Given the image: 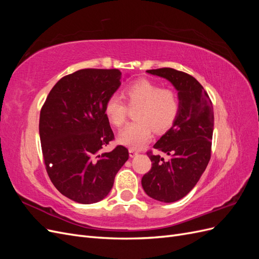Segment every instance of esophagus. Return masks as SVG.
<instances>
[{
    "label": "esophagus",
    "instance_id": "34e87169",
    "mask_svg": "<svg viewBox=\"0 0 259 259\" xmlns=\"http://www.w3.org/2000/svg\"><path fill=\"white\" fill-rule=\"evenodd\" d=\"M128 152H130V156H131V158H134V156H136V155L139 153V151L135 150V149H130Z\"/></svg>",
    "mask_w": 259,
    "mask_h": 259
}]
</instances>
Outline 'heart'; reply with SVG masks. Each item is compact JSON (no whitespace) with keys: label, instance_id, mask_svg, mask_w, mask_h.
I'll return each instance as SVG.
<instances>
[{"label":"heart","instance_id":"heart-1","mask_svg":"<svg viewBox=\"0 0 259 259\" xmlns=\"http://www.w3.org/2000/svg\"><path fill=\"white\" fill-rule=\"evenodd\" d=\"M124 97L132 108L138 107L135 114L138 122L127 125L117 136L121 145L131 149H140L150 142L152 127L159 133L169 130L179 114L177 94L151 81L139 80L131 84L125 89ZM127 110L126 104L117 95L109 97L104 109L108 121L116 127L126 121Z\"/></svg>","mask_w":259,"mask_h":259}]
</instances>
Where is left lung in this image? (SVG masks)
I'll use <instances>...</instances> for the list:
<instances>
[{
    "mask_svg": "<svg viewBox=\"0 0 259 259\" xmlns=\"http://www.w3.org/2000/svg\"><path fill=\"white\" fill-rule=\"evenodd\" d=\"M147 72L164 77L178 91L180 110L177 119L153 146L167 154L168 159L148 151L152 166L142 179L149 197L171 203L193 189L209 162L214 130L213 105L203 86L190 74L171 68Z\"/></svg>",
    "mask_w": 259,
    "mask_h": 259,
    "instance_id": "8db88e82",
    "label": "left lung"
}]
</instances>
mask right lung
Instances as JSON below:
<instances>
[{
  "label": "right lung",
  "instance_id": "right-lung-1",
  "mask_svg": "<svg viewBox=\"0 0 259 259\" xmlns=\"http://www.w3.org/2000/svg\"><path fill=\"white\" fill-rule=\"evenodd\" d=\"M117 69H82L55 84L41 109L40 139L46 171L56 189L74 202L92 204L106 198L128 159L116 146L105 115L107 99L121 85Z\"/></svg>",
  "mask_w": 259,
  "mask_h": 259
}]
</instances>
